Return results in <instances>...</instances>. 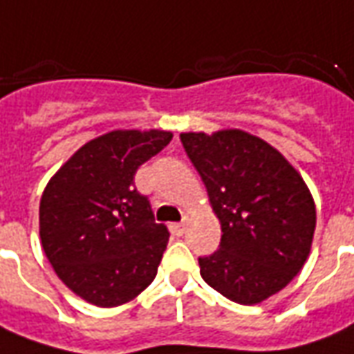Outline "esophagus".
<instances>
[{
	"label": "esophagus",
	"mask_w": 354,
	"mask_h": 354,
	"mask_svg": "<svg viewBox=\"0 0 354 354\" xmlns=\"http://www.w3.org/2000/svg\"><path fill=\"white\" fill-rule=\"evenodd\" d=\"M170 230H172L174 236H184L185 224H170Z\"/></svg>",
	"instance_id": "34e87169"
}]
</instances>
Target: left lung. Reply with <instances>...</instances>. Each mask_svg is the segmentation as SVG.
Returning <instances> with one entry per match:
<instances>
[{
	"instance_id": "1",
	"label": "left lung",
	"mask_w": 354,
	"mask_h": 354,
	"mask_svg": "<svg viewBox=\"0 0 354 354\" xmlns=\"http://www.w3.org/2000/svg\"><path fill=\"white\" fill-rule=\"evenodd\" d=\"M180 140L222 228L220 249L199 259L201 278L234 303L259 305L286 288L310 254V189L278 149L249 132H182Z\"/></svg>"
}]
</instances>
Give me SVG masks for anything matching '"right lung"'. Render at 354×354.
I'll use <instances>...</instances> for the list:
<instances>
[{
  "mask_svg": "<svg viewBox=\"0 0 354 354\" xmlns=\"http://www.w3.org/2000/svg\"><path fill=\"white\" fill-rule=\"evenodd\" d=\"M170 140L167 130H113L84 143L46 185L44 253L59 280L86 303L124 305L155 280L169 230L155 222L134 176Z\"/></svg>",
  "mask_w": 354,
  "mask_h": 354,
  "instance_id": "add662e5",
  "label": "right lung"
}]
</instances>
